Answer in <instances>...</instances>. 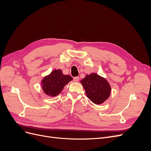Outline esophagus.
Listing matches in <instances>:
<instances>
[{"instance_id": "1", "label": "esophagus", "mask_w": 151, "mask_h": 151, "mask_svg": "<svg viewBox=\"0 0 151 151\" xmlns=\"http://www.w3.org/2000/svg\"><path fill=\"white\" fill-rule=\"evenodd\" d=\"M79 80V77H74V81L75 82H77Z\"/></svg>"}]
</instances>
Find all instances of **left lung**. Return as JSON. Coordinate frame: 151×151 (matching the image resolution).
<instances>
[{
  "label": "left lung",
  "instance_id": "left-lung-1",
  "mask_svg": "<svg viewBox=\"0 0 151 151\" xmlns=\"http://www.w3.org/2000/svg\"><path fill=\"white\" fill-rule=\"evenodd\" d=\"M81 83L87 97L96 104H102L110 96L111 88L108 81L96 73L86 75Z\"/></svg>",
  "mask_w": 151,
  "mask_h": 151
}]
</instances>
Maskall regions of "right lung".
Here are the masks:
<instances>
[{"mask_svg": "<svg viewBox=\"0 0 151 151\" xmlns=\"http://www.w3.org/2000/svg\"><path fill=\"white\" fill-rule=\"evenodd\" d=\"M69 75H64L62 70H53L50 74L45 76L42 80L43 92L50 97L57 96L63 89L65 86L72 81Z\"/></svg>", "mask_w": 151, "mask_h": 151, "instance_id": "obj_1", "label": "right lung"}]
</instances>
